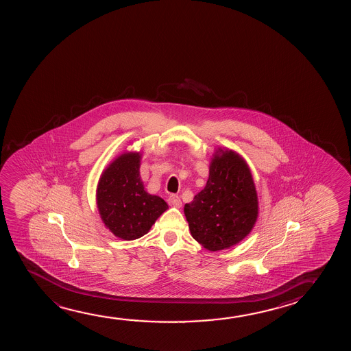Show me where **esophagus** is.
Listing matches in <instances>:
<instances>
[{"instance_id":"obj_1","label":"esophagus","mask_w":351,"mask_h":351,"mask_svg":"<svg viewBox=\"0 0 351 351\" xmlns=\"http://www.w3.org/2000/svg\"><path fill=\"white\" fill-rule=\"evenodd\" d=\"M168 202L170 206L173 207H180L181 206V205H182V202H181V199H180V197H178V195H176V194H171V195L169 197Z\"/></svg>"}]
</instances>
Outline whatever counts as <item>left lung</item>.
Masks as SVG:
<instances>
[{"mask_svg":"<svg viewBox=\"0 0 351 351\" xmlns=\"http://www.w3.org/2000/svg\"><path fill=\"white\" fill-rule=\"evenodd\" d=\"M221 152L212 159L205 188L184 205L193 239L211 252L243 240L258 218V195L248 165L232 151Z\"/></svg>","mask_w":351,"mask_h":351,"instance_id":"obj_1","label":"left lung"}]
</instances>
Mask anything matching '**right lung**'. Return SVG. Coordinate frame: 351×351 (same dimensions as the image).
I'll return each instance as SVG.
<instances>
[{
	"label": "right lung",
	"instance_id": "1",
	"mask_svg": "<svg viewBox=\"0 0 351 351\" xmlns=\"http://www.w3.org/2000/svg\"><path fill=\"white\" fill-rule=\"evenodd\" d=\"M139 168V154H122L106 168L97 188L101 219L122 240H135L147 234L168 208L162 197L145 191Z\"/></svg>",
	"mask_w": 351,
	"mask_h": 351
}]
</instances>
